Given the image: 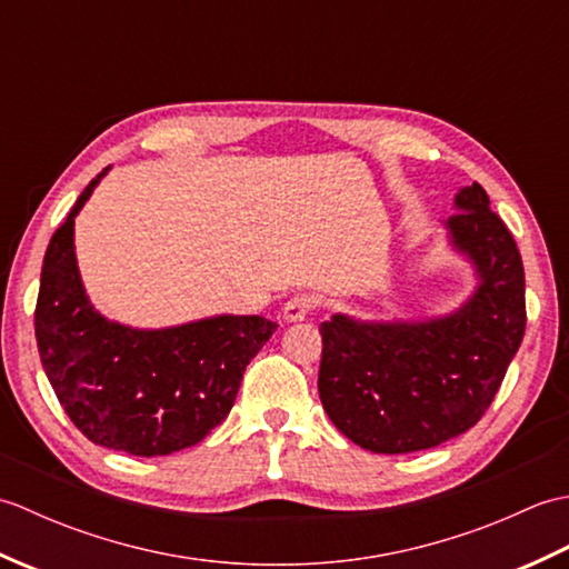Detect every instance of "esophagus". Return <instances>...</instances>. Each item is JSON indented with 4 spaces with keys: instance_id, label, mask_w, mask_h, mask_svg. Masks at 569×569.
<instances>
[{
    "instance_id": "obj_1",
    "label": "esophagus",
    "mask_w": 569,
    "mask_h": 569,
    "mask_svg": "<svg viewBox=\"0 0 569 569\" xmlns=\"http://www.w3.org/2000/svg\"><path fill=\"white\" fill-rule=\"evenodd\" d=\"M312 310H316V300L306 293H298L293 298H288V303L283 306V318L288 322H298L306 320Z\"/></svg>"
}]
</instances>
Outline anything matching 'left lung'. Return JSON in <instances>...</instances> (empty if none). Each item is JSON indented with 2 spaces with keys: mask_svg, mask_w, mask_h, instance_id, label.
<instances>
[{
  "mask_svg": "<svg viewBox=\"0 0 569 569\" xmlns=\"http://www.w3.org/2000/svg\"><path fill=\"white\" fill-rule=\"evenodd\" d=\"M452 241L481 286L455 316L430 322L320 325V401L349 440L403 455L452 440L487 413L526 332V276L516 239L479 183L457 192Z\"/></svg>",
  "mask_w": 569,
  "mask_h": 569,
  "instance_id": "left-lung-1",
  "label": "left lung"
}]
</instances>
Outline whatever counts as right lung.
Segmentation results:
<instances>
[{"mask_svg": "<svg viewBox=\"0 0 569 569\" xmlns=\"http://www.w3.org/2000/svg\"><path fill=\"white\" fill-rule=\"evenodd\" d=\"M104 173L80 192L46 249L36 342L60 406L84 438L137 457L171 455L227 418L247 365L278 325L220 316L147 332L94 312L78 276L72 224Z\"/></svg>", "mask_w": 569, "mask_h": 569, "instance_id": "right-lung-1", "label": "right lung"}]
</instances>
